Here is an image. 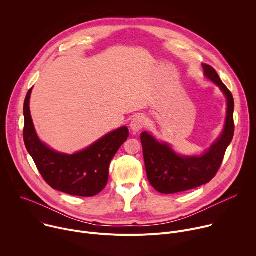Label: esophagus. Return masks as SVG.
Here are the masks:
<instances>
[{"label": "esophagus", "mask_w": 256, "mask_h": 256, "mask_svg": "<svg viewBox=\"0 0 256 256\" xmlns=\"http://www.w3.org/2000/svg\"><path fill=\"white\" fill-rule=\"evenodd\" d=\"M146 126V118L142 116H136L130 122V130L132 132H140Z\"/></svg>", "instance_id": "obj_1"}]
</instances>
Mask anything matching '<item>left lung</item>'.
I'll use <instances>...</instances> for the list:
<instances>
[{
	"label": "left lung",
	"mask_w": 256,
	"mask_h": 256,
	"mask_svg": "<svg viewBox=\"0 0 256 256\" xmlns=\"http://www.w3.org/2000/svg\"><path fill=\"white\" fill-rule=\"evenodd\" d=\"M206 78L216 83L227 97V118L222 136L200 157H181L168 144L157 142L147 132L140 134L146 171L151 186L159 192L171 194L202 186L218 173L234 136V99L216 70L202 64Z\"/></svg>",
	"instance_id": "obj_1"
}]
</instances>
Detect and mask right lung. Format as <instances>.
I'll list each match as a JSON object with an SVG mask.
<instances>
[{"label": "right lung", "instance_id": "add662e5", "mask_svg": "<svg viewBox=\"0 0 256 256\" xmlns=\"http://www.w3.org/2000/svg\"><path fill=\"white\" fill-rule=\"evenodd\" d=\"M29 89L24 101L23 138L28 153L46 184L54 190L76 196H93L107 184L109 165L120 146L130 136L126 126L109 132L89 148L66 155L54 152L42 144L35 132L29 99Z\"/></svg>", "mask_w": 256, "mask_h": 256}]
</instances>
